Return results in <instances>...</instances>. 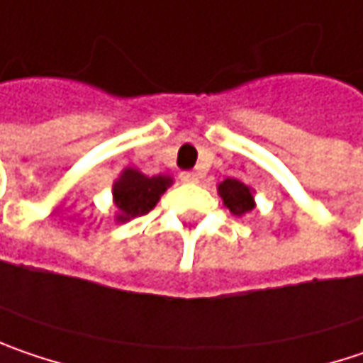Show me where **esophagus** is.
<instances>
[{"label": "esophagus", "instance_id": "34e87169", "mask_svg": "<svg viewBox=\"0 0 363 363\" xmlns=\"http://www.w3.org/2000/svg\"><path fill=\"white\" fill-rule=\"evenodd\" d=\"M179 179H182L184 184H196L200 177H198V173H194V171H182V173H179Z\"/></svg>", "mask_w": 363, "mask_h": 363}]
</instances>
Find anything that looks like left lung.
<instances>
[{
  "instance_id": "left-lung-1",
  "label": "left lung",
  "mask_w": 363,
  "mask_h": 363,
  "mask_svg": "<svg viewBox=\"0 0 363 363\" xmlns=\"http://www.w3.org/2000/svg\"><path fill=\"white\" fill-rule=\"evenodd\" d=\"M219 194L225 202V206L233 213V215H246L247 211L254 208V200L252 192L246 184H242L240 179H225L219 184Z\"/></svg>"
}]
</instances>
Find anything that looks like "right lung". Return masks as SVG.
<instances>
[{"label": "right lung", "mask_w": 363, "mask_h": 363, "mask_svg": "<svg viewBox=\"0 0 363 363\" xmlns=\"http://www.w3.org/2000/svg\"><path fill=\"white\" fill-rule=\"evenodd\" d=\"M171 186V177L155 175L148 177L136 169H125L113 186V198L117 206V220H130L148 215L161 194Z\"/></svg>", "instance_id": "obj_1"}]
</instances>
